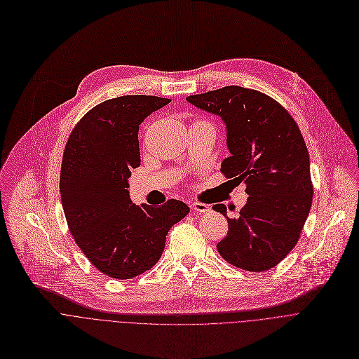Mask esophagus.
I'll return each mask as SVG.
<instances>
[{
  "label": "esophagus",
  "mask_w": 359,
  "mask_h": 359,
  "mask_svg": "<svg viewBox=\"0 0 359 359\" xmlns=\"http://www.w3.org/2000/svg\"><path fill=\"white\" fill-rule=\"evenodd\" d=\"M191 210H194L196 212H200V214H204V212H210L211 211V207L208 204H203V203H191Z\"/></svg>",
  "instance_id": "obj_1"
}]
</instances>
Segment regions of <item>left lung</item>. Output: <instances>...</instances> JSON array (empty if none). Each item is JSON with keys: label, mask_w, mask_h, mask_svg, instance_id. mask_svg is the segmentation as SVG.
Instances as JSON below:
<instances>
[{"label": "left lung", "mask_w": 359, "mask_h": 359, "mask_svg": "<svg viewBox=\"0 0 359 359\" xmlns=\"http://www.w3.org/2000/svg\"><path fill=\"white\" fill-rule=\"evenodd\" d=\"M186 100L221 118L229 151L221 172L244 182L250 196L236 218H228L224 204L212 207L228 221L219 255L250 272L276 266L297 244L313 198L309 152L297 124L273 98L240 86Z\"/></svg>", "instance_id": "8db88e82"}]
</instances>
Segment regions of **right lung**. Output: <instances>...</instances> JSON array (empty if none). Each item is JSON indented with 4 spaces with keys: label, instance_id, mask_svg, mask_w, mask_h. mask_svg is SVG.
I'll use <instances>...</instances> for the list:
<instances>
[{
    "label": "right lung",
    "instance_id": "obj_1",
    "mask_svg": "<svg viewBox=\"0 0 359 359\" xmlns=\"http://www.w3.org/2000/svg\"><path fill=\"white\" fill-rule=\"evenodd\" d=\"M169 98L123 95L90 109L67 141L60 196L69 229L104 275L131 279L156 265L169 229L190 208L180 200L161 207L130 198L131 169L141 163L140 126Z\"/></svg>",
    "mask_w": 359,
    "mask_h": 359
}]
</instances>
